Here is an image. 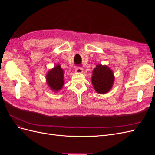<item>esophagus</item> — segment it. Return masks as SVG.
<instances>
[{
    "mask_svg": "<svg viewBox=\"0 0 155 155\" xmlns=\"http://www.w3.org/2000/svg\"><path fill=\"white\" fill-rule=\"evenodd\" d=\"M75 71L77 73H81L83 72V68L80 67H77L75 68Z\"/></svg>",
    "mask_w": 155,
    "mask_h": 155,
    "instance_id": "obj_1",
    "label": "esophagus"
}]
</instances>
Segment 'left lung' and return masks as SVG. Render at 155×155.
<instances>
[{
    "label": "left lung",
    "instance_id": "left-lung-1",
    "mask_svg": "<svg viewBox=\"0 0 155 155\" xmlns=\"http://www.w3.org/2000/svg\"><path fill=\"white\" fill-rule=\"evenodd\" d=\"M114 81V76L110 68L107 65L97 64L92 71V83L95 91L100 94L109 92Z\"/></svg>",
    "mask_w": 155,
    "mask_h": 155
}]
</instances>
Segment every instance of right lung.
<instances>
[{
	"label": "right lung",
	"instance_id": "obj_1",
	"mask_svg": "<svg viewBox=\"0 0 155 155\" xmlns=\"http://www.w3.org/2000/svg\"><path fill=\"white\" fill-rule=\"evenodd\" d=\"M64 71L59 64L49 70L46 74V81L53 91L58 92L64 85Z\"/></svg>",
	"mask_w": 155,
	"mask_h": 155
}]
</instances>
